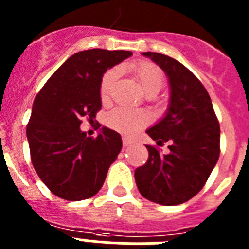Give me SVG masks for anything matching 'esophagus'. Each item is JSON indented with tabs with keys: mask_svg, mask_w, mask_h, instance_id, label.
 Listing matches in <instances>:
<instances>
[{
	"mask_svg": "<svg viewBox=\"0 0 249 249\" xmlns=\"http://www.w3.org/2000/svg\"><path fill=\"white\" fill-rule=\"evenodd\" d=\"M122 143H123V146H124V147L131 146V144L133 143V141H131L129 138H127V137H123L122 138Z\"/></svg>",
	"mask_w": 249,
	"mask_h": 249,
	"instance_id": "obj_1",
	"label": "esophagus"
}]
</instances>
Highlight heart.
<instances>
[{"mask_svg":"<svg viewBox=\"0 0 249 249\" xmlns=\"http://www.w3.org/2000/svg\"><path fill=\"white\" fill-rule=\"evenodd\" d=\"M129 71L137 78L147 96H155L162 89L164 82V74L160 67L148 61H138L129 66ZM118 71L111 68L106 71L100 82V94L103 103L111 100L114 83L117 81ZM107 124L111 128L121 132L126 136H133L140 129L144 128L152 122V116L147 111H136V109L120 107L109 112L107 116Z\"/></svg>","mask_w":249,"mask_h":249,"instance_id":"heart-1","label":"heart"}]
</instances>
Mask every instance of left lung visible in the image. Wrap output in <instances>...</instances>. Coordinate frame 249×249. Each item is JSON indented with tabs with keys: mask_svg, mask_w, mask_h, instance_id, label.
I'll return each instance as SVG.
<instances>
[{
	"mask_svg": "<svg viewBox=\"0 0 249 249\" xmlns=\"http://www.w3.org/2000/svg\"><path fill=\"white\" fill-rule=\"evenodd\" d=\"M167 74L171 97L167 113L147 135L169 153L146 146L148 160L135 171L136 184L151 202L176 206L203 188L219 157V123L210 94L201 81L177 59L157 52H143Z\"/></svg>",
	"mask_w": 249,
	"mask_h": 249,
	"instance_id": "obj_1",
	"label": "left lung"
}]
</instances>
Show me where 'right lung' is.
Here are the masks:
<instances>
[{
  "instance_id": "add662e5",
  "label": "right lung",
  "mask_w": 249,
  "mask_h": 249,
  "mask_svg": "<svg viewBox=\"0 0 249 249\" xmlns=\"http://www.w3.org/2000/svg\"><path fill=\"white\" fill-rule=\"evenodd\" d=\"M131 51H81L63 63L37 93L26 135L31 160L48 190L66 201L93 197L122 148L120 133L102 127L96 138L80 129L102 107L100 82ZM100 128V127H98Z\"/></svg>"
}]
</instances>
